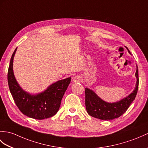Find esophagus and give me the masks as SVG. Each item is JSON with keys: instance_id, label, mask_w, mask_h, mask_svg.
Masks as SVG:
<instances>
[{"instance_id": "1", "label": "esophagus", "mask_w": 148, "mask_h": 148, "mask_svg": "<svg viewBox=\"0 0 148 148\" xmlns=\"http://www.w3.org/2000/svg\"><path fill=\"white\" fill-rule=\"evenodd\" d=\"M73 81L74 82H79L81 81V77L79 75H75L73 77Z\"/></svg>"}]
</instances>
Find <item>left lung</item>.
<instances>
[{
  "label": "left lung",
  "instance_id": "8db88e82",
  "mask_svg": "<svg viewBox=\"0 0 148 148\" xmlns=\"http://www.w3.org/2000/svg\"><path fill=\"white\" fill-rule=\"evenodd\" d=\"M127 50L130 53L129 50L128 49ZM136 76L137 77V82L135 90L127 97L114 103H109L103 101L95 94V92L86 88L85 105L88 114L95 118L104 121H112L123 115L129 108L132 102L134 100L138 90L139 75L137 67Z\"/></svg>",
  "mask_w": 148,
  "mask_h": 148
}]
</instances>
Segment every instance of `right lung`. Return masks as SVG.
<instances>
[{
    "label": "right lung",
    "mask_w": 148,
    "mask_h": 148,
    "mask_svg": "<svg viewBox=\"0 0 148 148\" xmlns=\"http://www.w3.org/2000/svg\"><path fill=\"white\" fill-rule=\"evenodd\" d=\"M16 49L17 48L12 55L8 73L9 88L14 101L19 110L30 118L37 120L50 118L56 114L59 109L61 100L71 78L58 81L37 95L27 93L19 87L13 73V58Z\"/></svg>",
    "instance_id": "right-lung-1"
}]
</instances>
